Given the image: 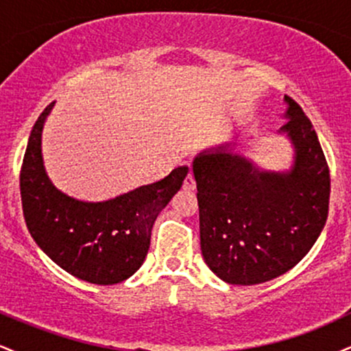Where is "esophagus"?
Returning a JSON list of instances; mask_svg holds the SVG:
<instances>
[{"label": "esophagus", "mask_w": 351, "mask_h": 351, "mask_svg": "<svg viewBox=\"0 0 351 351\" xmlns=\"http://www.w3.org/2000/svg\"><path fill=\"white\" fill-rule=\"evenodd\" d=\"M183 189H184V191H195V189H196L195 176H193L191 173H188V176H186V178H184Z\"/></svg>", "instance_id": "esophagus-1"}]
</instances>
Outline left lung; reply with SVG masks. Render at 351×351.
Segmentation results:
<instances>
[{"label":"left lung","instance_id":"obj_1","mask_svg":"<svg viewBox=\"0 0 351 351\" xmlns=\"http://www.w3.org/2000/svg\"><path fill=\"white\" fill-rule=\"evenodd\" d=\"M279 134L291 140V170H261L232 145L193 160L198 188L201 252L221 280L254 285L299 264L328 216L330 173L313 125L285 95Z\"/></svg>","mask_w":351,"mask_h":351}]
</instances>
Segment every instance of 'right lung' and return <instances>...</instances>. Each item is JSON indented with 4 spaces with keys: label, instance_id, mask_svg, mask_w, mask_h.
<instances>
[{
    "label": "right lung",
    "instance_id": "obj_1",
    "mask_svg": "<svg viewBox=\"0 0 351 351\" xmlns=\"http://www.w3.org/2000/svg\"><path fill=\"white\" fill-rule=\"evenodd\" d=\"M54 104L36 120L24 153L19 175L24 221L36 244L60 269L90 284H119L143 264L153 223L181 188L188 167L107 201L72 198L52 184L43 162V128Z\"/></svg>",
    "mask_w": 351,
    "mask_h": 351
}]
</instances>
